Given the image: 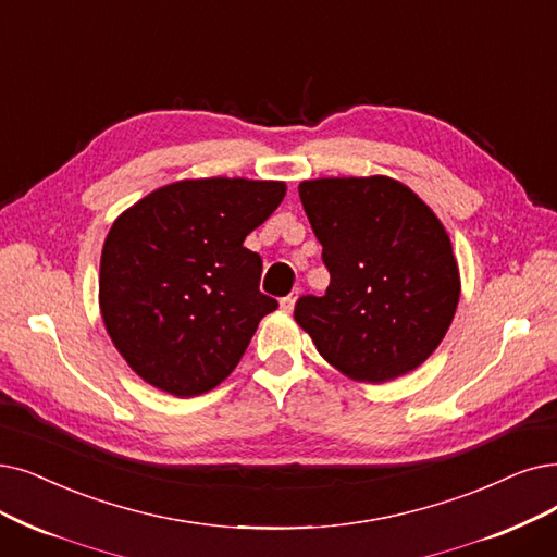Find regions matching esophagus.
Segmentation results:
<instances>
[{
	"label": "esophagus",
	"mask_w": 557,
	"mask_h": 557,
	"mask_svg": "<svg viewBox=\"0 0 557 557\" xmlns=\"http://www.w3.org/2000/svg\"><path fill=\"white\" fill-rule=\"evenodd\" d=\"M295 301H297V297H293V295H287V297H283V299H281V310H283V313H293V308H295Z\"/></svg>",
	"instance_id": "34e87169"
}]
</instances>
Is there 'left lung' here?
I'll use <instances>...</instances> for the list:
<instances>
[{
  "label": "left lung",
  "mask_w": 557,
  "mask_h": 557,
  "mask_svg": "<svg viewBox=\"0 0 557 557\" xmlns=\"http://www.w3.org/2000/svg\"><path fill=\"white\" fill-rule=\"evenodd\" d=\"M331 283L295 306L324 361L354 382L384 384L425 363L459 304V267L432 208L388 175L299 185Z\"/></svg>",
  "instance_id": "1"
}]
</instances>
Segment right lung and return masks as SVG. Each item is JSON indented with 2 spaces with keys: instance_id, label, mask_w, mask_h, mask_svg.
Listing matches in <instances>:
<instances>
[{
  "instance_id": "1",
  "label": "right lung",
  "mask_w": 557,
  "mask_h": 557,
  "mask_svg": "<svg viewBox=\"0 0 557 557\" xmlns=\"http://www.w3.org/2000/svg\"><path fill=\"white\" fill-rule=\"evenodd\" d=\"M281 181L196 177L150 191L111 224L100 313L141 380L175 397L219 386L278 308L258 290L262 260L244 247L283 201Z\"/></svg>"
}]
</instances>
